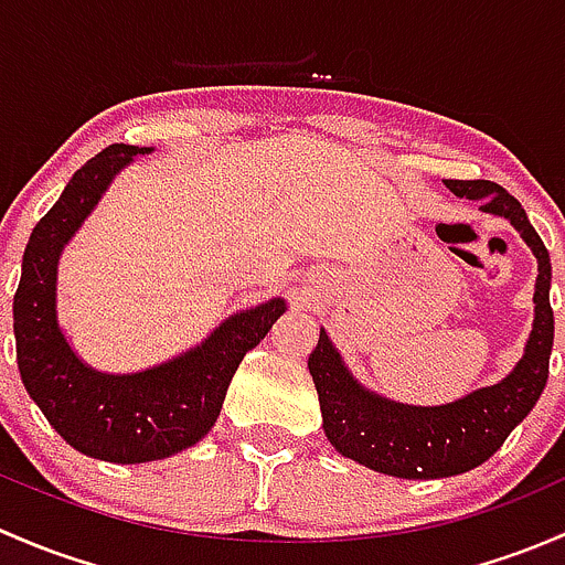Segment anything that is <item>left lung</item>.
<instances>
[{"mask_svg": "<svg viewBox=\"0 0 565 565\" xmlns=\"http://www.w3.org/2000/svg\"><path fill=\"white\" fill-rule=\"evenodd\" d=\"M459 198L481 201V209L511 220L539 258L536 321L525 356L514 372L495 386L438 408H413L359 386L342 364L340 353L321 329L316 351L307 359L323 413V433L342 457L367 465L397 479H444L487 462L509 438L511 429L533 411L550 377L555 318L550 307L552 266L542 236L533 231L525 209L495 182L446 179Z\"/></svg>", "mask_w": 565, "mask_h": 565, "instance_id": "left-lung-1", "label": "left lung"}]
</instances>
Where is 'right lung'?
I'll return each mask as SVG.
<instances>
[{
	"instance_id": "add662e5",
	"label": "right lung",
	"mask_w": 565,
	"mask_h": 565,
	"mask_svg": "<svg viewBox=\"0 0 565 565\" xmlns=\"http://www.w3.org/2000/svg\"><path fill=\"white\" fill-rule=\"evenodd\" d=\"M147 152L152 149L110 143L73 173L29 236L13 296L15 359L29 397L73 449L121 465L152 462L198 444L217 422L244 353L285 312L282 299L236 312L195 351L136 375H106L78 362L56 323V260L110 179L132 154Z\"/></svg>"
}]
</instances>
